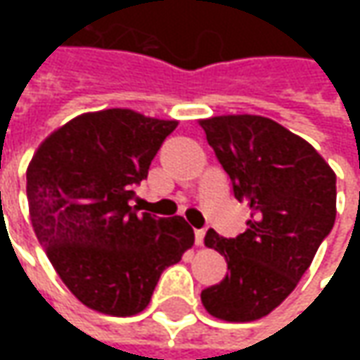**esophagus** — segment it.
Returning a JSON list of instances; mask_svg holds the SVG:
<instances>
[{
  "label": "esophagus",
  "mask_w": 360,
  "mask_h": 360,
  "mask_svg": "<svg viewBox=\"0 0 360 360\" xmlns=\"http://www.w3.org/2000/svg\"><path fill=\"white\" fill-rule=\"evenodd\" d=\"M194 242H196L198 246H202V242H204V230H196V232H194Z\"/></svg>",
  "instance_id": "1"
}]
</instances>
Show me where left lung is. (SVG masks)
Here are the masks:
<instances>
[{
	"instance_id": "8db88e82",
	"label": "left lung",
	"mask_w": 360,
	"mask_h": 360,
	"mask_svg": "<svg viewBox=\"0 0 360 360\" xmlns=\"http://www.w3.org/2000/svg\"><path fill=\"white\" fill-rule=\"evenodd\" d=\"M234 198L250 208L248 229L204 244L226 258L229 272L202 290V304L229 323L266 316L311 266L337 216V176L307 140L274 120L238 114L200 120Z\"/></svg>"
}]
</instances>
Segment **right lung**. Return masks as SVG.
Masks as SVG:
<instances>
[{
  "mask_svg": "<svg viewBox=\"0 0 360 360\" xmlns=\"http://www.w3.org/2000/svg\"><path fill=\"white\" fill-rule=\"evenodd\" d=\"M176 126L128 108L88 112L51 131L27 166L35 236L70 292L91 311L142 312L164 269L194 244L182 216L138 214L130 204Z\"/></svg>",
  "mask_w": 360,
  "mask_h": 360,
  "instance_id": "obj_1",
  "label": "right lung"
}]
</instances>
